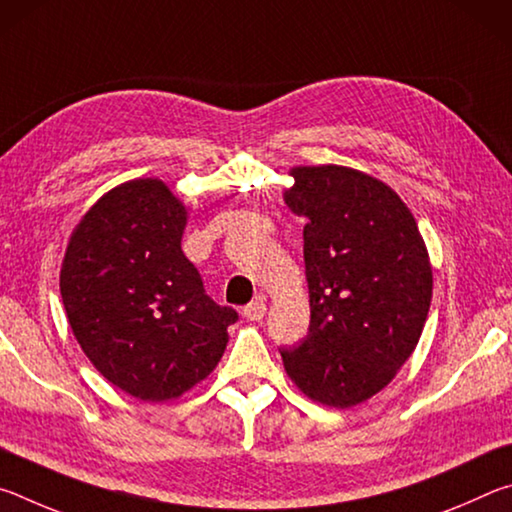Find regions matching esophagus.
<instances>
[{"label":"esophagus","mask_w":512,"mask_h":512,"mask_svg":"<svg viewBox=\"0 0 512 512\" xmlns=\"http://www.w3.org/2000/svg\"><path fill=\"white\" fill-rule=\"evenodd\" d=\"M264 314H266L264 300H253V302H248V305L244 307V316L248 320H262Z\"/></svg>","instance_id":"1"}]
</instances>
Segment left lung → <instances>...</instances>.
<instances>
[{
    "label": "left lung",
    "mask_w": 512,
    "mask_h": 512,
    "mask_svg": "<svg viewBox=\"0 0 512 512\" xmlns=\"http://www.w3.org/2000/svg\"><path fill=\"white\" fill-rule=\"evenodd\" d=\"M284 192L305 216L309 332L282 348L287 375L311 400L350 409L391 384L429 314L433 275L409 207L357 169H291Z\"/></svg>",
    "instance_id": "1"
}]
</instances>
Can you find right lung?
<instances>
[{"label":"right lung","mask_w":512,"mask_h":512,"mask_svg":"<svg viewBox=\"0 0 512 512\" xmlns=\"http://www.w3.org/2000/svg\"><path fill=\"white\" fill-rule=\"evenodd\" d=\"M185 223V205L162 180H131L90 207L60 268V296L85 357L144 402L173 400L210 375L239 318L205 293L180 248Z\"/></svg>","instance_id":"1"}]
</instances>
